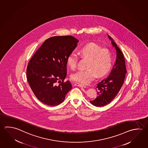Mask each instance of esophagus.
<instances>
[{
    "label": "esophagus",
    "instance_id": "obj_1",
    "mask_svg": "<svg viewBox=\"0 0 148 148\" xmlns=\"http://www.w3.org/2000/svg\"><path fill=\"white\" fill-rule=\"evenodd\" d=\"M75 86H79V87H82V88H86V86L85 85H84L82 84H79V83H76L75 84Z\"/></svg>",
    "mask_w": 148,
    "mask_h": 148
}]
</instances>
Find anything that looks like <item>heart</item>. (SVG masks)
<instances>
[{"instance_id":"obj_1","label":"heart","mask_w":148,"mask_h":148,"mask_svg":"<svg viewBox=\"0 0 148 148\" xmlns=\"http://www.w3.org/2000/svg\"><path fill=\"white\" fill-rule=\"evenodd\" d=\"M78 54L84 59H88L86 70H80L71 75L73 80L80 84H88L96 78L105 75L112 67L113 57L108 49H102L94 43H90L81 47L78 50ZM67 64L72 70L77 66L78 59L73 53L68 56Z\"/></svg>"}]
</instances>
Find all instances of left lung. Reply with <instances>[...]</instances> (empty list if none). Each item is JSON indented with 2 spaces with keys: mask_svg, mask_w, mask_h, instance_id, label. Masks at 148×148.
<instances>
[{
  "mask_svg": "<svg viewBox=\"0 0 148 148\" xmlns=\"http://www.w3.org/2000/svg\"><path fill=\"white\" fill-rule=\"evenodd\" d=\"M108 36L112 40L113 46L115 47L117 57L110 75L97 84L98 96L96 99L90 101L92 104L97 107L104 106L113 101L121 89L127 73L125 60L122 51L113 38L110 35Z\"/></svg>",
  "mask_w": 148,
  "mask_h": 148,
  "instance_id": "left-lung-1",
  "label": "left lung"
}]
</instances>
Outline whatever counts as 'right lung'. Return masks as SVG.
Segmentation results:
<instances>
[{
  "instance_id": "1",
  "label": "right lung",
  "mask_w": 148,
  "mask_h": 148,
  "mask_svg": "<svg viewBox=\"0 0 148 148\" xmlns=\"http://www.w3.org/2000/svg\"><path fill=\"white\" fill-rule=\"evenodd\" d=\"M78 40L70 35L56 36L45 40L28 63L27 78L41 102L56 106L72 89L67 75L68 56L77 47Z\"/></svg>"
}]
</instances>
